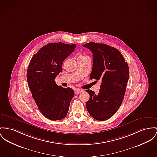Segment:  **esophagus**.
<instances>
[{"instance_id": "34e87169", "label": "esophagus", "mask_w": 157, "mask_h": 157, "mask_svg": "<svg viewBox=\"0 0 157 157\" xmlns=\"http://www.w3.org/2000/svg\"><path fill=\"white\" fill-rule=\"evenodd\" d=\"M82 92V90H81V89H75V90H74V93H75V94H79L80 93H81Z\"/></svg>"}]
</instances>
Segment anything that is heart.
I'll return each instance as SVG.
<instances>
[{"instance_id": "1", "label": "heart", "mask_w": 157, "mask_h": 157, "mask_svg": "<svg viewBox=\"0 0 157 157\" xmlns=\"http://www.w3.org/2000/svg\"><path fill=\"white\" fill-rule=\"evenodd\" d=\"M84 57H87V56H84V55H80L78 56V58H84Z\"/></svg>"}]
</instances>
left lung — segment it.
Masks as SVG:
<instances>
[{
  "label": "left lung",
  "mask_w": 157,
  "mask_h": 157,
  "mask_svg": "<svg viewBox=\"0 0 157 157\" xmlns=\"http://www.w3.org/2000/svg\"><path fill=\"white\" fill-rule=\"evenodd\" d=\"M93 54L91 80H101L98 94L86 90L90 95L86 106L89 114L99 121H105L114 115L123 102L129 68L120 52L104 43L90 42L82 44ZM96 81V82H97Z\"/></svg>",
  "instance_id": "left-lung-1"
}]
</instances>
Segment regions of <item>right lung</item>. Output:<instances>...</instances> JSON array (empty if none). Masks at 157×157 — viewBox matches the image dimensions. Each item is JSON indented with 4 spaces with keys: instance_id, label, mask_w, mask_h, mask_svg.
<instances>
[{
    "instance_id": "add662e5",
    "label": "right lung",
    "mask_w": 157,
    "mask_h": 157,
    "mask_svg": "<svg viewBox=\"0 0 157 157\" xmlns=\"http://www.w3.org/2000/svg\"><path fill=\"white\" fill-rule=\"evenodd\" d=\"M75 47L61 42L48 43L33 56L29 65L27 79L33 98L42 114L51 120L66 117L74 96L71 88L59 86L55 80Z\"/></svg>"
}]
</instances>
